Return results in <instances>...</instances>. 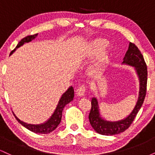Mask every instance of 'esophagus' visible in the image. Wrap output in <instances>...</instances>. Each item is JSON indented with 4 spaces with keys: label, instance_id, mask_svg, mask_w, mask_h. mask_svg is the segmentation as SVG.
Returning <instances> with one entry per match:
<instances>
[{
    "label": "esophagus",
    "instance_id": "1",
    "mask_svg": "<svg viewBox=\"0 0 155 155\" xmlns=\"http://www.w3.org/2000/svg\"><path fill=\"white\" fill-rule=\"evenodd\" d=\"M85 92H86V88H85V87L80 86L77 88V90H76V93L78 97H83V96L84 95Z\"/></svg>",
    "mask_w": 155,
    "mask_h": 155
}]
</instances>
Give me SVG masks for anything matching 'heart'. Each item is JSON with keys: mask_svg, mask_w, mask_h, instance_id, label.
<instances>
[{"mask_svg": "<svg viewBox=\"0 0 155 155\" xmlns=\"http://www.w3.org/2000/svg\"><path fill=\"white\" fill-rule=\"evenodd\" d=\"M108 41L102 38H95L86 44L81 51V58L84 60L93 58L89 66V75L97 78L102 76L110 60V51L106 47Z\"/></svg>", "mask_w": 155, "mask_h": 155, "instance_id": "b5f03b06", "label": "heart"}]
</instances>
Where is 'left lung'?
<instances>
[{
  "mask_svg": "<svg viewBox=\"0 0 155 155\" xmlns=\"http://www.w3.org/2000/svg\"><path fill=\"white\" fill-rule=\"evenodd\" d=\"M122 65L132 66L136 73L139 83L138 99L132 111L125 118L119 121H108L101 117L97 97H92L89 120L94 130L104 136H114L124 132L128 128L136 117L145 98L147 82V65L143 55L135 44L130 42L129 43L128 49L124 55Z\"/></svg>",
  "mask_w": 155,
  "mask_h": 155,
  "instance_id": "left-lung-1",
  "label": "left lung"
}]
</instances>
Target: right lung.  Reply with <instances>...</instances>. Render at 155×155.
<instances>
[{
  "label": "right lung",
  "instance_id": "obj_1",
  "mask_svg": "<svg viewBox=\"0 0 155 155\" xmlns=\"http://www.w3.org/2000/svg\"><path fill=\"white\" fill-rule=\"evenodd\" d=\"M38 36V33L35 34L33 35H29V36H27L25 38H22L20 41L19 42V44H17V46L16 48L14 49L13 51H12L11 54H13L14 52L16 51V49H18L19 47H22V45H24L25 44L29 43L31 41H33V39H35L36 37ZM74 87L72 86L69 87L68 89L65 91L64 93L62 95L61 97H60L59 102H58V105H57V107L55 108L54 111L53 112V114H51V116L49 117L47 121L41 124H28L26 122H24L23 121L20 120L19 119L15 114V113L13 112L14 115H15L16 120L22 124V126H24L25 127H26L27 129L29 130L32 131V132L35 133H40V134H48V133H50L52 132L53 130H54L55 129L58 127V126L59 125V124L61 122L62 119V113H63V110L64 107L65 106V105L69 104L70 102L74 100Z\"/></svg>",
  "mask_w": 155,
  "mask_h": 155
}]
</instances>
